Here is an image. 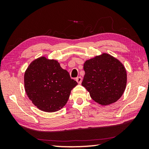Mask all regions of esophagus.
Returning <instances> with one entry per match:
<instances>
[{
    "label": "esophagus",
    "mask_w": 149,
    "mask_h": 149,
    "mask_svg": "<svg viewBox=\"0 0 149 149\" xmlns=\"http://www.w3.org/2000/svg\"><path fill=\"white\" fill-rule=\"evenodd\" d=\"M82 81H83V79H82L81 77H78L76 78V81L78 84H81Z\"/></svg>",
    "instance_id": "esophagus-1"
}]
</instances>
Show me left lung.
Segmentation results:
<instances>
[{
  "label": "left lung",
  "mask_w": 149,
  "mask_h": 149,
  "mask_svg": "<svg viewBox=\"0 0 149 149\" xmlns=\"http://www.w3.org/2000/svg\"><path fill=\"white\" fill-rule=\"evenodd\" d=\"M82 85L95 102L107 106L116 102L125 90L127 72L118 59L107 53L84 62Z\"/></svg>",
  "instance_id": "8db88e82"
}]
</instances>
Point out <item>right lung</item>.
Segmentation results:
<instances>
[{
	"instance_id": "1",
	"label": "right lung",
	"mask_w": 149,
	"mask_h": 149,
	"mask_svg": "<svg viewBox=\"0 0 149 149\" xmlns=\"http://www.w3.org/2000/svg\"><path fill=\"white\" fill-rule=\"evenodd\" d=\"M24 88L34 106L47 113L64 107L77 83L56 59L41 56L31 62L24 73Z\"/></svg>"
}]
</instances>
